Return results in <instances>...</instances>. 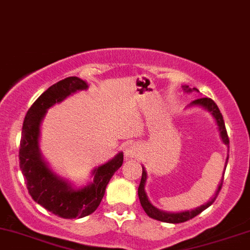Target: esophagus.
Returning a JSON list of instances; mask_svg holds the SVG:
<instances>
[{
  "label": "esophagus",
  "instance_id": "1",
  "mask_svg": "<svg viewBox=\"0 0 250 250\" xmlns=\"http://www.w3.org/2000/svg\"><path fill=\"white\" fill-rule=\"evenodd\" d=\"M140 146L136 145V143H129V145L125 147V156L127 157H136L140 155Z\"/></svg>",
  "mask_w": 250,
  "mask_h": 250
}]
</instances>
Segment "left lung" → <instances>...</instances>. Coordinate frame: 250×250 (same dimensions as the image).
Segmentation results:
<instances>
[{"label": "left lung", "mask_w": 250, "mask_h": 250, "mask_svg": "<svg viewBox=\"0 0 250 250\" xmlns=\"http://www.w3.org/2000/svg\"><path fill=\"white\" fill-rule=\"evenodd\" d=\"M183 88H185V90L191 91V89H189L188 85H185ZM193 90L199 91L196 88H193ZM190 105H201V107L208 109V110L213 114L215 120H216L217 125H219L222 141L225 142L227 146H228L229 145V137H228V134H227L225 121H223V116H222V114L220 113V109H219V107H217L216 103H215L211 99H209V97H201V99H197V100H195V101L191 102ZM227 162H228V157H227ZM226 167H225V170H226ZM146 180H147V173H146L145 168L142 167V177H141V182H140V186H139V199H140V202H141L142 208L145 209L146 214H147L149 217H151V219L157 220V221H162V222H168V223L186 222V221L193 219V217L197 216L200 213H202V211L205 210V209H207L209 206L213 205L214 201L216 200L217 195H219V193H220L221 188H222V183H223V177H222V181H221V183L219 185V188H217L214 197L209 201L208 203H206V205L201 206V207H199V208H195V209H193V210L181 211V213H167V211H162V210H160V209L155 208L154 206L149 202L147 194H146V191H145Z\"/></svg>", "instance_id": "8db88e82"}]
</instances>
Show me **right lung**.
I'll return each mask as SVG.
<instances>
[{
	"label": "right lung",
	"instance_id": "1",
	"mask_svg": "<svg viewBox=\"0 0 250 250\" xmlns=\"http://www.w3.org/2000/svg\"><path fill=\"white\" fill-rule=\"evenodd\" d=\"M87 88V83L75 76L53 84L31 104L22 127L19 157L28 193L35 202L62 219H80L94 213L101 203L111 176L123 162V154H117L111 161L93 171L91 185L76 190L56 176L42 160L39 149L40 123L47 109L76 90Z\"/></svg>",
	"mask_w": 250,
	"mask_h": 250
}]
</instances>
